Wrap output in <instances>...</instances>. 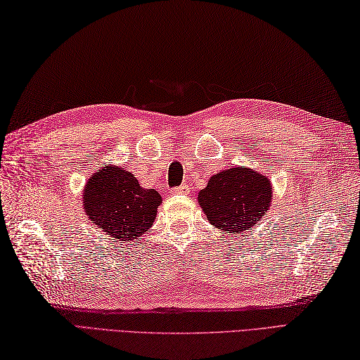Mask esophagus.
<instances>
[{
    "label": "esophagus",
    "mask_w": 360,
    "mask_h": 360,
    "mask_svg": "<svg viewBox=\"0 0 360 360\" xmlns=\"http://www.w3.org/2000/svg\"><path fill=\"white\" fill-rule=\"evenodd\" d=\"M188 192H189L188 185H181L179 188H174L172 189V194H188Z\"/></svg>",
    "instance_id": "1"
}]
</instances>
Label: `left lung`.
Returning a JSON list of instances; mask_svg holds the SVG:
<instances>
[{"label":"left lung","mask_w":360,"mask_h":360,"mask_svg":"<svg viewBox=\"0 0 360 360\" xmlns=\"http://www.w3.org/2000/svg\"><path fill=\"white\" fill-rule=\"evenodd\" d=\"M274 189L267 175L233 166L217 172L198 192V205L210 224L226 233L252 231L271 206Z\"/></svg>","instance_id":"obj_1"}]
</instances>
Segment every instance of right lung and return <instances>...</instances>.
Wrapping results in <instances>:
<instances>
[{
  "instance_id": "add662e5",
  "label": "right lung",
  "mask_w": 360,
  "mask_h": 360,
  "mask_svg": "<svg viewBox=\"0 0 360 360\" xmlns=\"http://www.w3.org/2000/svg\"><path fill=\"white\" fill-rule=\"evenodd\" d=\"M162 197L140 186L133 174L108 165L96 171L82 191V207L96 229L117 241H133L153 226Z\"/></svg>"
}]
</instances>
